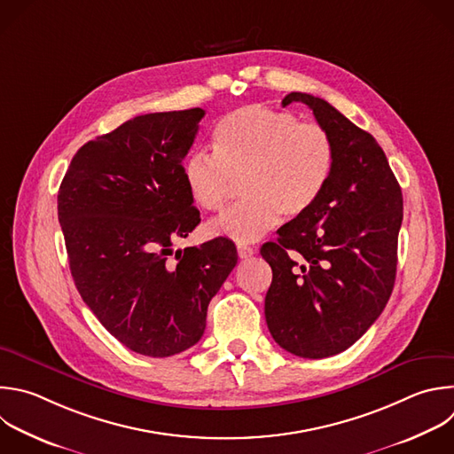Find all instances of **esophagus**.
I'll return each instance as SVG.
<instances>
[{
  "label": "esophagus",
  "mask_w": 454,
  "mask_h": 454,
  "mask_svg": "<svg viewBox=\"0 0 454 454\" xmlns=\"http://www.w3.org/2000/svg\"><path fill=\"white\" fill-rule=\"evenodd\" d=\"M237 253L242 260H247L254 254V249L251 246H246V244H237Z\"/></svg>",
  "instance_id": "obj_1"
}]
</instances>
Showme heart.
Segmentation results:
<instances>
[{"label":"heart","mask_w":454,"mask_h":454,"mask_svg":"<svg viewBox=\"0 0 454 454\" xmlns=\"http://www.w3.org/2000/svg\"><path fill=\"white\" fill-rule=\"evenodd\" d=\"M214 153L194 151L184 182L196 207L224 208L240 182L242 203L208 224L210 235L253 242L285 219L305 215L325 194L337 151L332 135L286 110L247 105L224 115L214 131Z\"/></svg>","instance_id":"heart-1"}]
</instances>
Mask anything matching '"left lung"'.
I'll use <instances>...</instances> for the list:
<instances>
[{"mask_svg":"<svg viewBox=\"0 0 454 454\" xmlns=\"http://www.w3.org/2000/svg\"><path fill=\"white\" fill-rule=\"evenodd\" d=\"M295 101L332 135L337 160L319 201L260 249L272 269L265 321L285 351L328 358L372 326L392 294L403 194L371 133L312 94L290 92L281 105Z\"/></svg>","mask_w":454,"mask_h":454,"instance_id":"8db88e82","label":"left lung"}]
</instances>
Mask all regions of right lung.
Returning <instances> with one entry per match:
<instances>
[{
	"instance_id": "1",
	"label": "right lung",
	"mask_w": 454,
	"mask_h": 454,
	"mask_svg": "<svg viewBox=\"0 0 454 454\" xmlns=\"http://www.w3.org/2000/svg\"><path fill=\"white\" fill-rule=\"evenodd\" d=\"M203 108L137 115L83 144L59 191V221L83 303L128 349L166 358L205 333L210 299L237 265L217 237L176 251L200 224L184 159Z\"/></svg>"
}]
</instances>
